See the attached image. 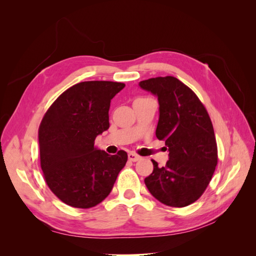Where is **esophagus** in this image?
Returning <instances> with one entry per match:
<instances>
[{
	"label": "esophagus",
	"mask_w": 256,
	"mask_h": 256,
	"mask_svg": "<svg viewBox=\"0 0 256 256\" xmlns=\"http://www.w3.org/2000/svg\"><path fill=\"white\" fill-rule=\"evenodd\" d=\"M128 159H129L130 161L136 162V161L141 159V156H138V154H134V152H129V154H128Z\"/></svg>",
	"instance_id": "34e87169"
}]
</instances>
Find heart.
Returning a JSON list of instances; mask_svg holds the SVG:
<instances>
[{"instance_id": "1", "label": "heart", "mask_w": 256, "mask_h": 256, "mask_svg": "<svg viewBox=\"0 0 256 256\" xmlns=\"http://www.w3.org/2000/svg\"><path fill=\"white\" fill-rule=\"evenodd\" d=\"M138 99H143V98H138Z\"/></svg>"}]
</instances>
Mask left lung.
Returning a JSON list of instances; mask_svg holds the SVG:
<instances>
[{"label":"left lung","mask_w":256,"mask_h":256,"mask_svg":"<svg viewBox=\"0 0 256 256\" xmlns=\"http://www.w3.org/2000/svg\"><path fill=\"white\" fill-rule=\"evenodd\" d=\"M157 96L158 140L164 141L168 160L144 182L152 196L162 204L184 207L203 194L218 162V148L210 118L203 104L187 85L174 76H158L138 83Z\"/></svg>","instance_id":"1"}]
</instances>
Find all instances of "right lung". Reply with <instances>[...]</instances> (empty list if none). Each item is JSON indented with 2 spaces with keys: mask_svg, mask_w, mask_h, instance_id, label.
I'll list each match as a JSON object with an SVG mask.
<instances>
[{
  "mask_svg": "<svg viewBox=\"0 0 256 256\" xmlns=\"http://www.w3.org/2000/svg\"><path fill=\"white\" fill-rule=\"evenodd\" d=\"M125 84L86 81L65 90L49 108L40 126V166L46 182L62 202L90 208L110 194L127 152L106 154L95 138L110 127L112 98Z\"/></svg>",
  "mask_w": 256,
  "mask_h": 256,
  "instance_id": "add662e5",
  "label": "right lung"
}]
</instances>
